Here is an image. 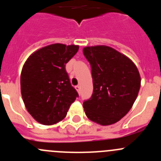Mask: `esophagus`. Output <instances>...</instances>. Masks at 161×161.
<instances>
[{
    "mask_svg": "<svg viewBox=\"0 0 161 161\" xmlns=\"http://www.w3.org/2000/svg\"><path fill=\"white\" fill-rule=\"evenodd\" d=\"M75 90L78 91V92H79V93H80L81 88H80V86H75Z\"/></svg>",
    "mask_w": 161,
    "mask_h": 161,
    "instance_id": "34e87169",
    "label": "esophagus"
}]
</instances>
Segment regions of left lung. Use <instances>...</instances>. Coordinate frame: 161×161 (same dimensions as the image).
Returning <instances> with one entry per match:
<instances>
[{"label":"left lung","instance_id":"1","mask_svg":"<svg viewBox=\"0 0 161 161\" xmlns=\"http://www.w3.org/2000/svg\"><path fill=\"white\" fill-rule=\"evenodd\" d=\"M93 83L92 97L83 103L87 118L101 125L114 124L130 111L140 89L136 64L108 46L84 47Z\"/></svg>","mask_w":161,"mask_h":161}]
</instances>
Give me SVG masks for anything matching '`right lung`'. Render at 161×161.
Returning <instances> with one entry per match:
<instances>
[{
    "instance_id": "add662e5",
    "label": "right lung",
    "mask_w": 161,
    "mask_h": 161,
    "mask_svg": "<svg viewBox=\"0 0 161 161\" xmlns=\"http://www.w3.org/2000/svg\"><path fill=\"white\" fill-rule=\"evenodd\" d=\"M79 46L54 43L30 55L21 73V93L27 111L39 123L51 125L67 115L79 97L71 86L65 64Z\"/></svg>"
}]
</instances>
